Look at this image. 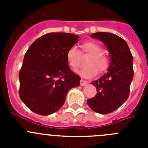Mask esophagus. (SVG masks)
Masks as SVG:
<instances>
[{
	"instance_id": "esophagus-1",
	"label": "esophagus",
	"mask_w": 148,
	"mask_h": 148,
	"mask_svg": "<svg viewBox=\"0 0 148 148\" xmlns=\"http://www.w3.org/2000/svg\"><path fill=\"white\" fill-rule=\"evenodd\" d=\"M87 84V82L85 80H83V79H81L80 81V85L81 86H85Z\"/></svg>"
}]
</instances>
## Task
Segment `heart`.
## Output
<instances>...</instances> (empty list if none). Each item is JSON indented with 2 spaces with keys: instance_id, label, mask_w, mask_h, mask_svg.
<instances>
[{
  "instance_id": "heart-1",
  "label": "heart",
  "mask_w": 148,
  "mask_h": 148,
  "mask_svg": "<svg viewBox=\"0 0 148 148\" xmlns=\"http://www.w3.org/2000/svg\"><path fill=\"white\" fill-rule=\"evenodd\" d=\"M83 53L90 55L87 65L88 67L78 71V74L84 78H91L96 75L97 69L100 73H104L108 70L110 66V60L108 56L102 53V48L97 43L88 41L82 45ZM80 52L75 46H72L68 49L66 57L68 65L72 69H75L78 66Z\"/></svg>"
}]
</instances>
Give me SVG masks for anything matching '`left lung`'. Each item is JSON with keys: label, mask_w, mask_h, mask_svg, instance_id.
Returning <instances> with one entry per match:
<instances>
[{"label": "left lung", "mask_w": 148, "mask_h": 148, "mask_svg": "<svg viewBox=\"0 0 148 148\" xmlns=\"http://www.w3.org/2000/svg\"><path fill=\"white\" fill-rule=\"evenodd\" d=\"M91 38L99 39L107 47L110 56L108 73L91 82L97 90L87 104L95 113L108 114L120 108L129 96L133 78V58L124 39L110 32H95Z\"/></svg>", "instance_id": "left-lung-1"}]
</instances>
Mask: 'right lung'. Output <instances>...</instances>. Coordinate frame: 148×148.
<instances>
[{"instance_id":"obj_1","label":"right lung","mask_w":148,"mask_h":148,"mask_svg":"<svg viewBox=\"0 0 148 148\" xmlns=\"http://www.w3.org/2000/svg\"><path fill=\"white\" fill-rule=\"evenodd\" d=\"M78 35L50 32L35 40L27 51L19 73V95L32 112L47 116L64 104L68 91L80 84L81 78L68 66V49Z\"/></svg>"}]
</instances>
